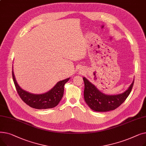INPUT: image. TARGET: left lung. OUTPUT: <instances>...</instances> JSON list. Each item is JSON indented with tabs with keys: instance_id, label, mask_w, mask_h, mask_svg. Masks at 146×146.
<instances>
[{
	"instance_id": "1",
	"label": "left lung",
	"mask_w": 146,
	"mask_h": 146,
	"mask_svg": "<svg viewBox=\"0 0 146 146\" xmlns=\"http://www.w3.org/2000/svg\"><path fill=\"white\" fill-rule=\"evenodd\" d=\"M85 83L84 98L90 108L97 112H106L115 110L123 103L132 90L134 81L128 89L121 94L106 95L102 94L85 78H83Z\"/></svg>"
}]
</instances>
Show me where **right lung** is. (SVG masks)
I'll return each mask as SVG.
<instances>
[{
  "instance_id": "add662e5",
  "label": "right lung",
  "mask_w": 146,
  "mask_h": 146,
  "mask_svg": "<svg viewBox=\"0 0 146 146\" xmlns=\"http://www.w3.org/2000/svg\"><path fill=\"white\" fill-rule=\"evenodd\" d=\"M12 78L17 93L22 100L31 108L38 110L49 109L56 106L63 96L65 83L70 79L68 78L58 82L53 88L47 92L43 94L36 95L28 93L22 90L19 86L15 79L13 71Z\"/></svg>"
}]
</instances>
